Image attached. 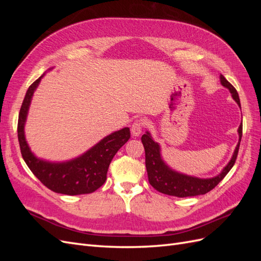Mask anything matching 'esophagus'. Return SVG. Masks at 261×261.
<instances>
[{"label":"esophagus","instance_id":"obj_1","mask_svg":"<svg viewBox=\"0 0 261 261\" xmlns=\"http://www.w3.org/2000/svg\"><path fill=\"white\" fill-rule=\"evenodd\" d=\"M144 126H145V122L143 120H136L135 122H134L132 127H130V132L133 134V136H139L141 132H143Z\"/></svg>","mask_w":261,"mask_h":261}]
</instances>
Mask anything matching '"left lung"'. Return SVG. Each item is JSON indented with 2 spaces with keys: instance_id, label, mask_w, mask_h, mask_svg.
Instances as JSON below:
<instances>
[{
  "instance_id": "left-lung-1",
  "label": "left lung",
  "mask_w": 261,
  "mask_h": 261,
  "mask_svg": "<svg viewBox=\"0 0 261 261\" xmlns=\"http://www.w3.org/2000/svg\"><path fill=\"white\" fill-rule=\"evenodd\" d=\"M220 81L222 86H224L225 88L230 90L233 99L238 102V105L241 107L239 93L234 87L225 80V77L223 75H220ZM239 135L240 141L234 150L232 159L222 170V172H221L219 175L211 178H198L181 174V173L170 169L162 160L160 153V146L155 143L151 138V136H150V134L147 132L141 136V141H143V145L145 148L146 169L150 185L162 194L180 197V198L207 194L208 192L212 191V189L225 177V175L233 168V165L236 161V158H238L239 154L240 144L243 135V124H241L239 127Z\"/></svg>"
}]
</instances>
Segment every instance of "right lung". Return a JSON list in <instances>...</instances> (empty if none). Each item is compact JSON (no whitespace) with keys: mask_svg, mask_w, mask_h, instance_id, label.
Segmentation results:
<instances>
[{"mask_svg":"<svg viewBox=\"0 0 261 261\" xmlns=\"http://www.w3.org/2000/svg\"><path fill=\"white\" fill-rule=\"evenodd\" d=\"M42 77L43 75L30 85L18 115L17 134L22 159L34 175L55 193L72 196L93 193L105 184L113 156L130 138L129 128L125 127L112 133L83 155L70 161L55 163L38 159L30 151L23 127L31 98Z\"/></svg>","mask_w":261,"mask_h":261,"instance_id":"1","label":"right lung"}]
</instances>
